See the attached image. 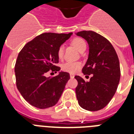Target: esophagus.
Returning <instances> with one entry per match:
<instances>
[{"instance_id": "obj_1", "label": "esophagus", "mask_w": 134, "mask_h": 134, "mask_svg": "<svg viewBox=\"0 0 134 134\" xmlns=\"http://www.w3.org/2000/svg\"><path fill=\"white\" fill-rule=\"evenodd\" d=\"M70 77H71V79H74V74H70Z\"/></svg>"}]
</instances>
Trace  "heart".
Returning a JSON list of instances; mask_svg holds the SVG:
<instances>
[{"label":"heart","mask_w":134,"mask_h":134,"mask_svg":"<svg viewBox=\"0 0 134 134\" xmlns=\"http://www.w3.org/2000/svg\"><path fill=\"white\" fill-rule=\"evenodd\" d=\"M71 44L73 45L80 52H83L86 49V43L83 39L80 37H75L71 40ZM57 55L59 59H62L64 55V46H60L58 49ZM81 63L80 62H73V61H67L62 65V69L66 72L71 74H74L79 71V69L81 67Z\"/></svg>","instance_id":"1"}]
</instances>
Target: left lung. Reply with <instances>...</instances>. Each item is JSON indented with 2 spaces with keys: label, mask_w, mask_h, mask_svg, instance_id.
<instances>
[{
  "label": "left lung",
  "mask_w": 134,
  "mask_h": 134,
  "mask_svg": "<svg viewBox=\"0 0 134 134\" xmlns=\"http://www.w3.org/2000/svg\"><path fill=\"white\" fill-rule=\"evenodd\" d=\"M76 35L85 39L89 46L88 58L83 73L92 74L88 82L76 76V98L81 108L97 111L110 102L117 90L120 79L118 57L110 42L101 35L90 30Z\"/></svg>",
  "instance_id": "left-lung-1"
}]
</instances>
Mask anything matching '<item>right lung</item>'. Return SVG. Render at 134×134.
<instances>
[{"label":"right lung","instance_id":"right-lung-1","mask_svg":"<svg viewBox=\"0 0 134 134\" xmlns=\"http://www.w3.org/2000/svg\"><path fill=\"white\" fill-rule=\"evenodd\" d=\"M68 34L45 32L28 42L18 55L14 72L16 87L23 97L32 106L47 108L60 99L69 74L59 71V75L46 76L49 70L60 71L58 49L71 37Z\"/></svg>","mask_w":134,"mask_h":134}]
</instances>
